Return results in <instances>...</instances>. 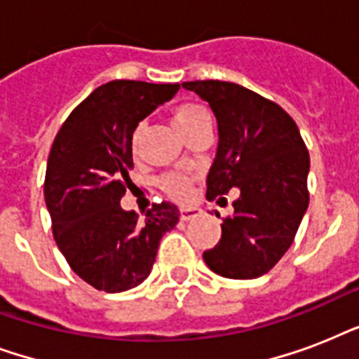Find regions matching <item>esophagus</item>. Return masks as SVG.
<instances>
[{"mask_svg": "<svg viewBox=\"0 0 359 359\" xmlns=\"http://www.w3.org/2000/svg\"><path fill=\"white\" fill-rule=\"evenodd\" d=\"M201 214V208H180V219L182 222H188V219L196 218Z\"/></svg>", "mask_w": 359, "mask_h": 359, "instance_id": "esophagus-1", "label": "esophagus"}]
</instances>
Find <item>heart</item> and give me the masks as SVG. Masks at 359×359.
I'll use <instances>...</instances> for the list:
<instances>
[{
	"label": "heart",
	"instance_id": "b5f03b06",
	"mask_svg": "<svg viewBox=\"0 0 359 359\" xmlns=\"http://www.w3.org/2000/svg\"><path fill=\"white\" fill-rule=\"evenodd\" d=\"M171 119H173L175 128L179 130L180 134L184 135L188 134L190 130H194L196 126H199L205 121H210L208 117L207 109L199 106V104H180L177 108L171 111ZM141 134H143V126H137L134 130V134H132V151L137 152L140 149V141H141ZM191 184H194V179H191L190 175L180 173V171H169V173H163L160 179H158V186L162 188L165 194H168L171 199L175 201H186L191 194Z\"/></svg>",
	"mask_w": 359,
	"mask_h": 359
}]
</instances>
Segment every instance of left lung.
<instances>
[{
	"mask_svg": "<svg viewBox=\"0 0 359 359\" xmlns=\"http://www.w3.org/2000/svg\"><path fill=\"white\" fill-rule=\"evenodd\" d=\"M218 119V154L207 177V199L240 197L224 218L222 238L203 259L212 272L253 279L270 272L289 250L309 205V152L294 119L279 104L218 80L184 81Z\"/></svg>",
	"mask_w": 359,
	"mask_h": 359,
	"instance_id": "8db88e82",
	"label": "left lung"
}]
</instances>
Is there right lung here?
<instances>
[{
  "label": "right lung",
  "mask_w": 359,
  "mask_h": 359,
  "mask_svg": "<svg viewBox=\"0 0 359 359\" xmlns=\"http://www.w3.org/2000/svg\"><path fill=\"white\" fill-rule=\"evenodd\" d=\"M179 83L115 80L72 109L50 149L44 199L53 238L86 283L123 292L145 281L158 244L179 222V208L152 203L145 218L123 210L132 186V134L141 119L168 102Z\"/></svg>",
  "instance_id": "right-lung-1"
}]
</instances>
